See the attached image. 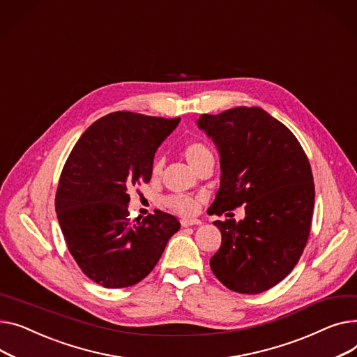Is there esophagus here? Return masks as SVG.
Listing matches in <instances>:
<instances>
[{"mask_svg":"<svg viewBox=\"0 0 357 357\" xmlns=\"http://www.w3.org/2000/svg\"><path fill=\"white\" fill-rule=\"evenodd\" d=\"M183 227H188V226H195V225H200L202 222L199 219H181L180 220Z\"/></svg>","mask_w":357,"mask_h":357,"instance_id":"esophagus-1","label":"esophagus"}]
</instances>
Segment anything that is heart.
I'll return each mask as SVG.
<instances>
[{
  "mask_svg": "<svg viewBox=\"0 0 357 357\" xmlns=\"http://www.w3.org/2000/svg\"><path fill=\"white\" fill-rule=\"evenodd\" d=\"M184 158L187 160L188 165L192 167V169L196 172L199 167H202L204 162L207 161H213V153L212 150L208 149V146L200 141H192L188 142L184 150H183ZM162 157L157 155L153 161L151 165V174L154 177L160 176L162 172ZM162 204L170 208L172 212L181 215V216H192L197 212L199 208V199L190 195H184V193H173L165 196L162 199Z\"/></svg>",
  "mask_w": 357,
  "mask_h": 357,
  "instance_id": "b5f03b06",
  "label": "heart"
}]
</instances>
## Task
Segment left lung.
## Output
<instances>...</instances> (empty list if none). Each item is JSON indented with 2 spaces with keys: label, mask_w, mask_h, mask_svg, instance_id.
<instances>
[{
  "label": "left lung",
  "mask_w": 357,
  "mask_h": 357,
  "mask_svg": "<svg viewBox=\"0 0 357 357\" xmlns=\"http://www.w3.org/2000/svg\"><path fill=\"white\" fill-rule=\"evenodd\" d=\"M199 128L220 153L222 178L211 213L245 204V219L215 220L222 245L211 258L216 278L241 294H259L281 282L308 242L314 181L301 144L261 108L203 114Z\"/></svg>",
  "instance_id": "left-lung-1"
}]
</instances>
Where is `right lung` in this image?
<instances>
[{
    "label": "right lung",
    "mask_w": 357,
    "mask_h": 357,
    "mask_svg": "<svg viewBox=\"0 0 357 357\" xmlns=\"http://www.w3.org/2000/svg\"><path fill=\"white\" fill-rule=\"evenodd\" d=\"M178 121L108 114L83 132L63 165L54 200L63 236L83 274L105 288L144 280L180 229L160 211L131 222L127 208L130 190L151 180L154 154Z\"/></svg>",
    "instance_id": "1"
}]
</instances>
